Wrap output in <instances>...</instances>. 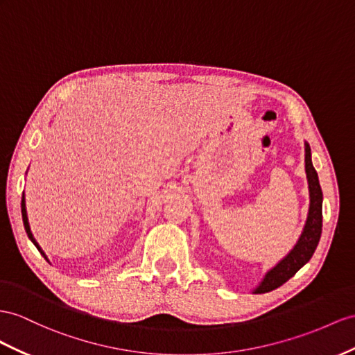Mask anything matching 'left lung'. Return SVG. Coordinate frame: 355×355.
I'll use <instances>...</instances> for the list:
<instances>
[{"mask_svg": "<svg viewBox=\"0 0 355 355\" xmlns=\"http://www.w3.org/2000/svg\"><path fill=\"white\" fill-rule=\"evenodd\" d=\"M304 163L311 204H309L307 220L304 223L303 232L288 255L282 258L275 267L266 272L261 284L253 289V294L270 293V291L284 285L300 268L307 264L309 259L313 255L318 243H320L322 231V190L316 171L312 165L311 147H309L307 142H304Z\"/></svg>", "mask_w": 355, "mask_h": 355, "instance_id": "left-lung-1", "label": "left lung"}]
</instances>
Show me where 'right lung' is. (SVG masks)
Masks as SVG:
<instances>
[{"instance_id":"1","label":"right lung","mask_w":355,"mask_h":355,"mask_svg":"<svg viewBox=\"0 0 355 355\" xmlns=\"http://www.w3.org/2000/svg\"><path fill=\"white\" fill-rule=\"evenodd\" d=\"M21 208H22V220H24V226H25V231H26V234H28V239L34 243V246L39 249V252L42 253V255L44 257V259L46 261H49L48 259V257H46V253H44L43 250H42V248L39 246V243L35 241V239H34V235H33V232H31V228H30V222H28V214H26V205H25V195H22V202H21Z\"/></svg>"}]
</instances>
